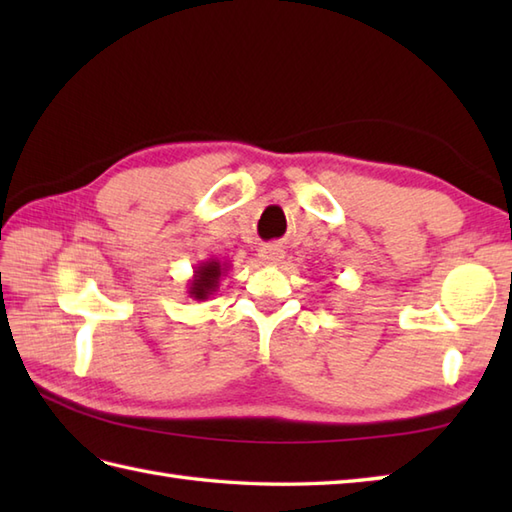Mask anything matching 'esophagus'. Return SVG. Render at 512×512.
<instances>
[{"instance_id": "34e87169", "label": "esophagus", "mask_w": 512, "mask_h": 512, "mask_svg": "<svg viewBox=\"0 0 512 512\" xmlns=\"http://www.w3.org/2000/svg\"><path fill=\"white\" fill-rule=\"evenodd\" d=\"M257 257L262 259L264 264H268V266H277L281 259H284V250H281L279 246H275V244H270V246H262L259 248V253H257Z\"/></svg>"}]
</instances>
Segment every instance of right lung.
Masks as SVG:
<instances>
[{
  "instance_id": "add662e5",
  "label": "right lung",
  "mask_w": 512,
  "mask_h": 512,
  "mask_svg": "<svg viewBox=\"0 0 512 512\" xmlns=\"http://www.w3.org/2000/svg\"><path fill=\"white\" fill-rule=\"evenodd\" d=\"M228 270V264H220V259H206L193 270L189 281V297L195 301H206L220 286V277Z\"/></svg>"
}]
</instances>
